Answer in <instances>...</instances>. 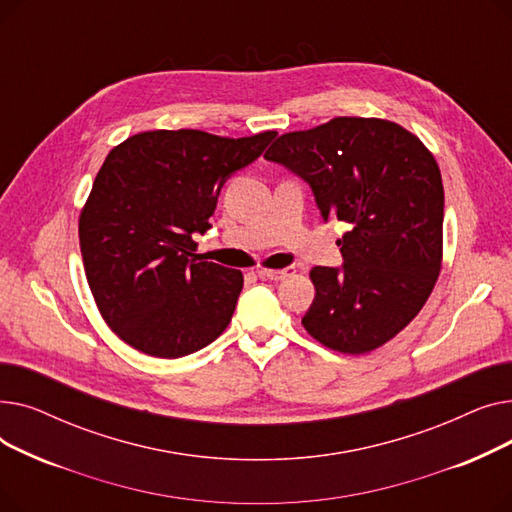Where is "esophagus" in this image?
<instances>
[{"instance_id":"1","label":"esophagus","mask_w":512,"mask_h":512,"mask_svg":"<svg viewBox=\"0 0 512 512\" xmlns=\"http://www.w3.org/2000/svg\"><path fill=\"white\" fill-rule=\"evenodd\" d=\"M292 274H294V267H286V270H257V276L261 280H274V282L284 280V278H288Z\"/></svg>"}]
</instances>
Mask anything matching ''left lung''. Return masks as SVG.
<instances>
[{
	"mask_svg": "<svg viewBox=\"0 0 512 512\" xmlns=\"http://www.w3.org/2000/svg\"><path fill=\"white\" fill-rule=\"evenodd\" d=\"M265 159L301 176L328 218L342 267H313L305 330L344 355H363L405 330L442 270L444 186L436 159L413 132L380 118L340 116L286 132Z\"/></svg>",
	"mask_w": 512,
	"mask_h": 512,
	"instance_id": "8db88e82",
	"label": "left lung"
}]
</instances>
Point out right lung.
Returning <instances> with one entry per match:
<instances>
[{"label": "right lung", "mask_w": 512, "mask_h": 512, "mask_svg": "<svg viewBox=\"0 0 512 512\" xmlns=\"http://www.w3.org/2000/svg\"><path fill=\"white\" fill-rule=\"evenodd\" d=\"M276 134L147 130L107 153L78 238L97 309L126 344L178 359L228 328L242 274L197 255L193 234L211 228L224 182Z\"/></svg>", "instance_id": "1"}]
</instances>
